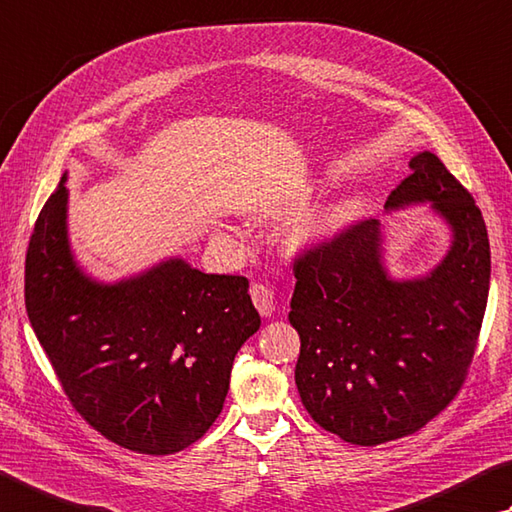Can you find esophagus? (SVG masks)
I'll return each instance as SVG.
<instances>
[{
    "label": "esophagus",
    "mask_w": 512,
    "mask_h": 512,
    "mask_svg": "<svg viewBox=\"0 0 512 512\" xmlns=\"http://www.w3.org/2000/svg\"><path fill=\"white\" fill-rule=\"evenodd\" d=\"M250 297H253V304L257 306V311L262 315H273L275 311V293L271 288L264 286V284H253L250 288Z\"/></svg>",
    "instance_id": "1"
}]
</instances>
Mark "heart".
Instances as JSON below:
<instances>
[{
	"mask_svg": "<svg viewBox=\"0 0 512 512\" xmlns=\"http://www.w3.org/2000/svg\"><path fill=\"white\" fill-rule=\"evenodd\" d=\"M351 212H353V203H351V201L340 203V206L333 208V210L329 212V215L320 221V228H318V230H327V228H331V226L340 224V221H345V219L351 215Z\"/></svg>",
	"mask_w": 512,
	"mask_h": 512,
	"instance_id": "b5f03b06",
	"label": "heart"
}]
</instances>
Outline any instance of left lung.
I'll list each match as a JSON object with an SVG mask.
<instances>
[{"instance_id":"1","label":"left lung","mask_w":512,"mask_h":512,"mask_svg":"<svg viewBox=\"0 0 512 512\" xmlns=\"http://www.w3.org/2000/svg\"><path fill=\"white\" fill-rule=\"evenodd\" d=\"M410 167L385 208L430 203L445 219L452 246L434 271L392 280L378 219L293 262L297 392L315 423L353 445L401 439L443 412L466 380L486 313L490 244L481 210L436 154H416Z\"/></svg>"}]
</instances>
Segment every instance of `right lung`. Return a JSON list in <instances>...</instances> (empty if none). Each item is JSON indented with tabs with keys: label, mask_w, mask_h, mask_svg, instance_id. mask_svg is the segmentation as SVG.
<instances>
[{
	"label": "right lung",
	"mask_w": 512,
	"mask_h": 512,
	"mask_svg": "<svg viewBox=\"0 0 512 512\" xmlns=\"http://www.w3.org/2000/svg\"><path fill=\"white\" fill-rule=\"evenodd\" d=\"M64 181L26 250L31 327L94 430L138 454L181 452L217 421L232 360L262 324L248 280L179 257L114 284L91 280L69 246Z\"/></svg>",
	"instance_id": "right-lung-1"
}]
</instances>
